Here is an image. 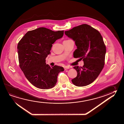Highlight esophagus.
<instances>
[{"label": "esophagus", "mask_w": 124, "mask_h": 124, "mask_svg": "<svg viewBox=\"0 0 124 124\" xmlns=\"http://www.w3.org/2000/svg\"><path fill=\"white\" fill-rule=\"evenodd\" d=\"M70 69V67L69 66H65L64 67V69H65V70H67V69Z\"/></svg>", "instance_id": "obj_1"}]
</instances>
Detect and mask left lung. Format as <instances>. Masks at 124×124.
I'll return each instance as SVG.
<instances>
[{"instance_id":"8db88e82","label":"left lung","mask_w":124,"mask_h":124,"mask_svg":"<svg viewBox=\"0 0 124 124\" xmlns=\"http://www.w3.org/2000/svg\"><path fill=\"white\" fill-rule=\"evenodd\" d=\"M65 35L75 42V58L82 59L84 65L74 67L77 76L71 80L76 86L88 85L96 79L105 65L106 47L101 34L87 24H82L65 31Z\"/></svg>"}]
</instances>
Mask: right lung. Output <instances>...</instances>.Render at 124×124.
Returning <instances> with one entry per match:
<instances>
[{"label":"right lung","mask_w":124,"mask_h":124,"mask_svg":"<svg viewBox=\"0 0 124 124\" xmlns=\"http://www.w3.org/2000/svg\"><path fill=\"white\" fill-rule=\"evenodd\" d=\"M63 34L64 31L39 28L28 31L18 44L20 68L28 80L38 88H53L56 84L59 73L64 70L62 67H50L46 62L52 44Z\"/></svg>","instance_id":"right-lung-1"}]
</instances>
